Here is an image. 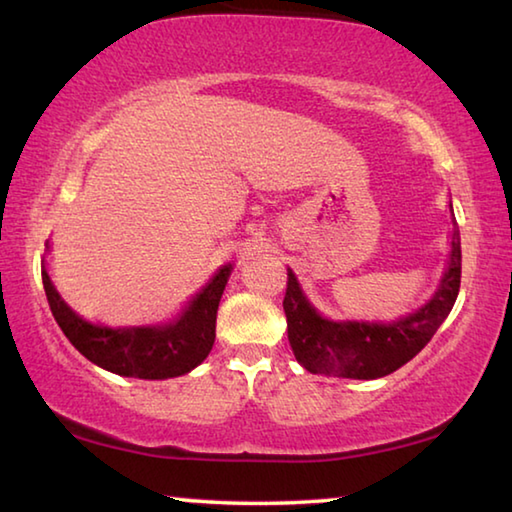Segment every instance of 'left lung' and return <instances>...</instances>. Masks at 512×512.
<instances>
[{
  "label": "left lung",
  "mask_w": 512,
  "mask_h": 512,
  "mask_svg": "<svg viewBox=\"0 0 512 512\" xmlns=\"http://www.w3.org/2000/svg\"><path fill=\"white\" fill-rule=\"evenodd\" d=\"M452 207V205H449ZM454 216V214H452ZM461 289V235L454 221L452 257L436 296L420 311L393 325L334 323L316 314L296 275L287 273L284 314L287 334L296 359L314 375H334L350 379L386 377L409 363L452 311Z\"/></svg>",
  "instance_id": "1"
}]
</instances>
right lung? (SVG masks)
Segmentation results:
<instances>
[{
    "mask_svg": "<svg viewBox=\"0 0 512 512\" xmlns=\"http://www.w3.org/2000/svg\"><path fill=\"white\" fill-rule=\"evenodd\" d=\"M232 266H223L185 314L164 327L108 329L90 325L69 309L42 271L47 302L58 327L85 359L121 377L169 379L196 368L214 345L216 309Z\"/></svg>",
    "mask_w": 512,
    "mask_h": 512,
    "instance_id": "obj_1",
    "label": "right lung"
}]
</instances>
